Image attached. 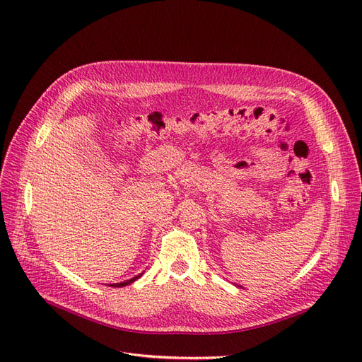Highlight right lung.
<instances>
[{"label": "right lung", "mask_w": 362, "mask_h": 362, "mask_svg": "<svg viewBox=\"0 0 362 362\" xmlns=\"http://www.w3.org/2000/svg\"><path fill=\"white\" fill-rule=\"evenodd\" d=\"M140 278V275L139 276H134L133 279H128V281H125V282H117V284H112V287H125V286H128V284H131V282H134L136 279H139Z\"/></svg>", "instance_id": "1"}]
</instances>
